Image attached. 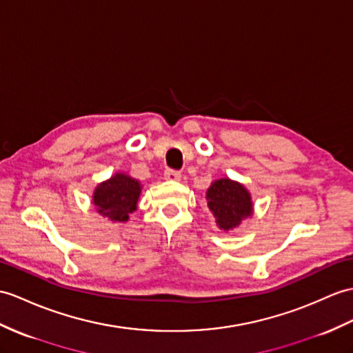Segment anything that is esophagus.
Instances as JSON below:
<instances>
[{
	"label": "esophagus",
	"instance_id": "1",
	"mask_svg": "<svg viewBox=\"0 0 353 353\" xmlns=\"http://www.w3.org/2000/svg\"><path fill=\"white\" fill-rule=\"evenodd\" d=\"M163 177H165L167 180H174V182H177V180H180V177H182V174H180L176 170H167L165 173H163Z\"/></svg>",
	"mask_w": 353,
	"mask_h": 353
}]
</instances>
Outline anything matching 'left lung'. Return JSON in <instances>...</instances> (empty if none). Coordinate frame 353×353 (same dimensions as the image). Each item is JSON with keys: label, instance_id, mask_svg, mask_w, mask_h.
I'll return each mask as SVG.
<instances>
[{"label": "left lung", "instance_id": "1", "mask_svg": "<svg viewBox=\"0 0 353 353\" xmlns=\"http://www.w3.org/2000/svg\"><path fill=\"white\" fill-rule=\"evenodd\" d=\"M208 206L221 230H233L242 219L252 215V201L247 188L228 177L215 180L206 192Z\"/></svg>", "mask_w": 353, "mask_h": 353}]
</instances>
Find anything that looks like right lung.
<instances>
[{"label": "right lung", "mask_w": 353, "mask_h": 353, "mask_svg": "<svg viewBox=\"0 0 353 353\" xmlns=\"http://www.w3.org/2000/svg\"><path fill=\"white\" fill-rule=\"evenodd\" d=\"M139 194L141 183L137 179L125 173H117L97 185L93 203L102 216L114 223H126L129 215L137 209Z\"/></svg>", "instance_id": "add662e5"}]
</instances>
